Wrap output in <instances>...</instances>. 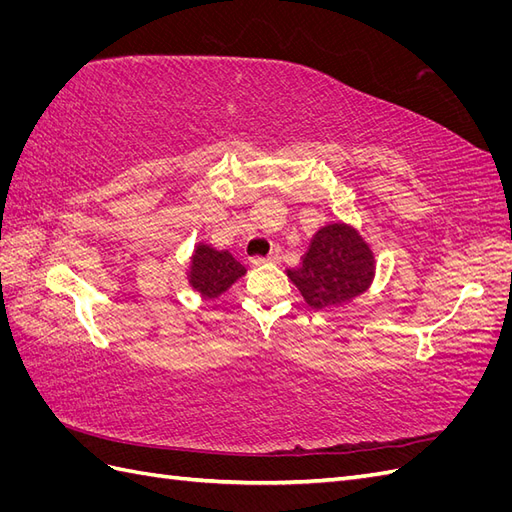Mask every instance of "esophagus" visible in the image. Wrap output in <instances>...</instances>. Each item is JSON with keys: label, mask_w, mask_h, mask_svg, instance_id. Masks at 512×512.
<instances>
[{"label": "esophagus", "mask_w": 512, "mask_h": 512, "mask_svg": "<svg viewBox=\"0 0 512 512\" xmlns=\"http://www.w3.org/2000/svg\"><path fill=\"white\" fill-rule=\"evenodd\" d=\"M280 260H282L280 252H271L269 256H254V258H250V265L252 267H260V265H265V262H280Z\"/></svg>", "instance_id": "obj_1"}]
</instances>
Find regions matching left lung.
I'll return each instance as SVG.
<instances>
[{
    "instance_id": "obj_1",
    "label": "left lung",
    "mask_w": 512,
    "mask_h": 512,
    "mask_svg": "<svg viewBox=\"0 0 512 512\" xmlns=\"http://www.w3.org/2000/svg\"><path fill=\"white\" fill-rule=\"evenodd\" d=\"M290 282L312 309H327L352 301L374 280V254L354 228L329 224L309 243L301 265L288 269Z\"/></svg>"
}]
</instances>
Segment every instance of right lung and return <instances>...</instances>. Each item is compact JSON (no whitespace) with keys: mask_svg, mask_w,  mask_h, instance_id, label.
<instances>
[{"mask_svg":"<svg viewBox=\"0 0 512 512\" xmlns=\"http://www.w3.org/2000/svg\"><path fill=\"white\" fill-rule=\"evenodd\" d=\"M241 275H245V267L230 252H218L209 245H198L194 250L188 277L192 288L203 297H220Z\"/></svg>","mask_w":512,"mask_h":512,"instance_id":"obj_1","label":"right lung"}]
</instances>
